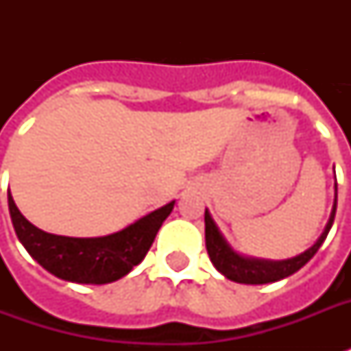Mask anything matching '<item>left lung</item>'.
Returning a JSON list of instances; mask_svg holds the SVG:
<instances>
[{"instance_id":"8db88e82","label":"left lung","mask_w":351,"mask_h":351,"mask_svg":"<svg viewBox=\"0 0 351 351\" xmlns=\"http://www.w3.org/2000/svg\"><path fill=\"white\" fill-rule=\"evenodd\" d=\"M337 191V186H335ZM335 209H337V193H335V200H333V209L328 220L326 228L322 231L315 244L311 245L310 250L304 253L293 256V258H286V261H264V258H250V256L239 255L237 251L231 250V245L226 242L220 230L211 219V215L206 209L204 220H206V247H208V255L213 262V266L219 269L226 278H230L233 282L239 284H267L277 282L280 278H286L299 271L300 267L304 266L306 262L311 261V256L315 255L322 242L326 240L328 233L332 230L333 220H335Z\"/></svg>"}]
</instances>
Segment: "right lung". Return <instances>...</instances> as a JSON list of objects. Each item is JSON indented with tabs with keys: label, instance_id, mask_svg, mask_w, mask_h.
<instances>
[{
	"label": "right lung",
	"instance_id": "1",
	"mask_svg": "<svg viewBox=\"0 0 351 351\" xmlns=\"http://www.w3.org/2000/svg\"><path fill=\"white\" fill-rule=\"evenodd\" d=\"M173 208L175 200L107 237L74 239L45 233L30 224L19 213L8 191V211L14 231L29 255L54 277L78 284H109L125 277L147 255L160 226Z\"/></svg>",
	"mask_w": 351,
	"mask_h": 351
}]
</instances>
